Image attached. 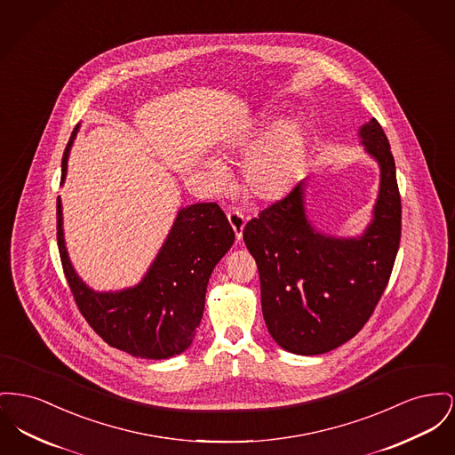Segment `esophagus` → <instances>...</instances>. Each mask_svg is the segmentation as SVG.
Masks as SVG:
<instances>
[{
    "instance_id": "34e87169",
    "label": "esophagus",
    "mask_w": 455,
    "mask_h": 455,
    "mask_svg": "<svg viewBox=\"0 0 455 455\" xmlns=\"http://www.w3.org/2000/svg\"><path fill=\"white\" fill-rule=\"evenodd\" d=\"M228 221H230V225H232V228L235 232V239L241 241L242 232H243V227H245L243 214L239 213V212H232V213H228Z\"/></svg>"
}]
</instances>
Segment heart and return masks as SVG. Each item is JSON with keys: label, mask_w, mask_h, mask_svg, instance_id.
I'll list each match as a JSON object with an SVG mask.
<instances>
[{"label": "heart", "mask_w": 455, "mask_h": 455, "mask_svg": "<svg viewBox=\"0 0 455 455\" xmlns=\"http://www.w3.org/2000/svg\"><path fill=\"white\" fill-rule=\"evenodd\" d=\"M267 118L258 120L249 129L230 135L221 142L223 151L244 155L242 182L245 192L258 201H278L294 188L307 155V134L300 120L283 118L276 122L263 138ZM216 184L227 179L225 168L216 160L204 161Z\"/></svg>", "instance_id": "b5f03b06"}]
</instances>
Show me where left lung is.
Here are the masks:
<instances>
[{
  "label": "left lung",
  "instance_id": "8db88e82",
  "mask_svg": "<svg viewBox=\"0 0 455 455\" xmlns=\"http://www.w3.org/2000/svg\"><path fill=\"white\" fill-rule=\"evenodd\" d=\"M357 135L379 168L371 220L361 234L337 237L320 230L307 213L306 179L243 228L259 271L267 331L299 355L340 347L364 326L399 251L401 196L388 139L374 118Z\"/></svg>",
  "mask_w": 455,
  "mask_h": 455
}]
</instances>
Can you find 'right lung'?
Here are the masks:
<instances>
[{
  "mask_svg": "<svg viewBox=\"0 0 455 455\" xmlns=\"http://www.w3.org/2000/svg\"><path fill=\"white\" fill-rule=\"evenodd\" d=\"M77 125L61 160V186ZM58 249L67 282L84 318L111 347L142 359H170L186 352L203 318L206 287L235 234L216 203L182 206L158 254L139 283L120 291H94L72 265L61 197L56 201Z\"/></svg>",
  "mask_w": 455,
  "mask_h": 455,
  "instance_id": "1",
  "label": "right lung"
}]
</instances>
